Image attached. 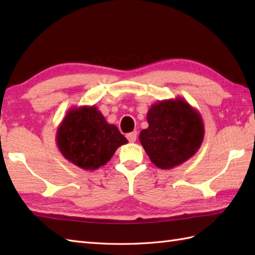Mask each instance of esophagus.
Instances as JSON below:
<instances>
[{
	"instance_id": "esophagus-1",
	"label": "esophagus",
	"mask_w": 255,
	"mask_h": 255,
	"mask_svg": "<svg viewBox=\"0 0 255 255\" xmlns=\"http://www.w3.org/2000/svg\"><path fill=\"white\" fill-rule=\"evenodd\" d=\"M127 139L129 140V142H134L137 140V131H132L127 133Z\"/></svg>"
}]
</instances>
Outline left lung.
I'll list each match as a JSON object with an SVG mask.
<instances>
[{"label":"left lung","mask_w":255,"mask_h":255,"mask_svg":"<svg viewBox=\"0 0 255 255\" xmlns=\"http://www.w3.org/2000/svg\"><path fill=\"white\" fill-rule=\"evenodd\" d=\"M147 121L149 127L141 130L139 140L159 169L169 170L184 163L203 143V118L182 97L151 105Z\"/></svg>","instance_id":"left-lung-1"}]
</instances>
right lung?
I'll list each match as a JSON object with an SVG mask.
<instances>
[{"mask_svg": "<svg viewBox=\"0 0 255 255\" xmlns=\"http://www.w3.org/2000/svg\"><path fill=\"white\" fill-rule=\"evenodd\" d=\"M56 141L61 154L83 170H97L127 143L115 125L93 106L72 107L59 125Z\"/></svg>", "mask_w": 255, "mask_h": 255, "instance_id": "1", "label": "right lung"}]
</instances>
